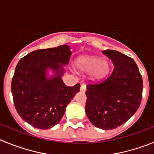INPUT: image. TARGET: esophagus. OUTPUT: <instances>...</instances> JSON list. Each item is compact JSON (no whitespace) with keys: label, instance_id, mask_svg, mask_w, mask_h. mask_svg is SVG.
Instances as JSON below:
<instances>
[{"label":"esophagus","instance_id":"34e87169","mask_svg":"<svg viewBox=\"0 0 154 154\" xmlns=\"http://www.w3.org/2000/svg\"><path fill=\"white\" fill-rule=\"evenodd\" d=\"M86 90H87V87H86V85H84V84H81V86H80V91H81V92H85Z\"/></svg>","mask_w":154,"mask_h":154}]
</instances>
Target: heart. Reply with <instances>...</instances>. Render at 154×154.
I'll list each match as a JSON object with an SVG mask.
<instances>
[{"label": "heart", "mask_w": 154, "mask_h": 154, "mask_svg": "<svg viewBox=\"0 0 154 154\" xmlns=\"http://www.w3.org/2000/svg\"><path fill=\"white\" fill-rule=\"evenodd\" d=\"M75 67L80 72L89 71V79L92 82H99L108 74L110 70V63L106 59L97 56L81 55L74 61Z\"/></svg>", "instance_id": "obj_1"}]
</instances>
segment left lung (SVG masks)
Here are the masks:
<instances>
[{
    "instance_id": "left-lung-1",
    "label": "left lung",
    "mask_w": 154,
    "mask_h": 154,
    "mask_svg": "<svg viewBox=\"0 0 154 154\" xmlns=\"http://www.w3.org/2000/svg\"><path fill=\"white\" fill-rule=\"evenodd\" d=\"M102 53L111 59L114 70L100 84L87 85L85 111L93 125L106 131L121 126L138 110L143 79L132 58L113 50Z\"/></svg>"
}]
</instances>
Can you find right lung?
<instances>
[{
	"label": "right lung",
	"mask_w": 154,
	"mask_h": 154,
	"mask_svg": "<svg viewBox=\"0 0 154 154\" xmlns=\"http://www.w3.org/2000/svg\"><path fill=\"white\" fill-rule=\"evenodd\" d=\"M72 51L67 44L37 50L20 59L14 70L11 93L17 112L36 128L46 130L60 121L80 85L67 87L64 67Z\"/></svg>",
	"instance_id": "1"
}]
</instances>
